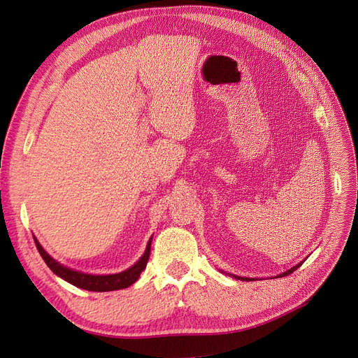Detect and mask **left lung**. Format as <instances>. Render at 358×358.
Masks as SVG:
<instances>
[{
	"instance_id": "left-lung-1",
	"label": "left lung",
	"mask_w": 358,
	"mask_h": 358,
	"mask_svg": "<svg viewBox=\"0 0 358 358\" xmlns=\"http://www.w3.org/2000/svg\"><path fill=\"white\" fill-rule=\"evenodd\" d=\"M302 265V262L301 264H298V265H294L293 268H290V269H287L286 273H282V274H280V275H277V277H286V275H289V274H292L293 271H296L299 266ZM231 277H236V278H238V280H243V281H253L255 278H249V277H237V275H232V274H229Z\"/></svg>"
}]
</instances>
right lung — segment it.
<instances>
[{
	"mask_svg": "<svg viewBox=\"0 0 358 358\" xmlns=\"http://www.w3.org/2000/svg\"><path fill=\"white\" fill-rule=\"evenodd\" d=\"M34 241H35V245H36V249H38L41 257L44 259V262L57 277L64 278L65 281L71 282V285L77 286L80 289H84V290L110 292V290L126 289V287L131 286L133 282L141 277V273L146 268L148 259H150L152 237L150 238V241H148L145 253L142 255V257L139 259L136 264L130 266L129 269L122 271V273L109 274V275H92V274H84V273H80V271L66 268L62 264H59L57 261H55V259L43 249V245L38 243V240H36L35 237H34Z\"/></svg>",
	"mask_w": 358,
	"mask_h": 358,
	"instance_id": "obj_1",
	"label": "right lung"
}]
</instances>
